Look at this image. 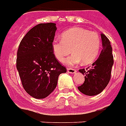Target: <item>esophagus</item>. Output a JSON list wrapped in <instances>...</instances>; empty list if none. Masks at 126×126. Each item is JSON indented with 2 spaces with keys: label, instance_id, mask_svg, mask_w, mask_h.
<instances>
[{
  "label": "esophagus",
  "instance_id": "1",
  "mask_svg": "<svg viewBox=\"0 0 126 126\" xmlns=\"http://www.w3.org/2000/svg\"><path fill=\"white\" fill-rule=\"evenodd\" d=\"M67 72L70 73V74H74L75 72H77V70L75 69H72V68H68L67 69Z\"/></svg>",
  "mask_w": 126,
  "mask_h": 126
}]
</instances>
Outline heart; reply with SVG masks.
I'll list each match as a JSON object with an SVG mask.
<instances>
[{
    "mask_svg": "<svg viewBox=\"0 0 126 126\" xmlns=\"http://www.w3.org/2000/svg\"><path fill=\"white\" fill-rule=\"evenodd\" d=\"M101 39L97 32L80 27H73L62 34V39L55 38L52 43V52L57 59L62 61L71 51L73 54L64 63L74 66L82 63L90 64L98 56Z\"/></svg>",
    "mask_w": 126,
    "mask_h": 126,
    "instance_id": "b5f03b06",
    "label": "heart"
}]
</instances>
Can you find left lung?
<instances>
[{"label": "left lung", "mask_w": 126, "mask_h": 126, "mask_svg": "<svg viewBox=\"0 0 126 126\" xmlns=\"http://www.w3.org/2000/svg\"><path fill=\"white\" fill-rule=\"evenodd\" d=\"M102 49L99 58L89 69H80L81 74L84 75V83L78 87V89L88 96L99 94L107 87L110 79L113 65L112 47L110 40L104 34L101 33Z\"/></svg>", "instance_id": "obj_1"}]
</instances>
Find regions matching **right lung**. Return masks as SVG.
<instances>
[{
  "label": "right lung",
  "instance_id": "obj_1",
  "mask_svg": "<svg viewBox=\"0 0 126 126\" xmlns=\"http://www.w3.org/2000/svg\"><path fill=\"white\" fill-rule=\"evenodd\" d=\"M56 23H40L27 33L19 44L16 69L24 89L35 99L52 93L60 74L66 72L52 52Z\"/></svg>",
  "mask_w": 126,
  "mask_h": 126
}]
</instances>
